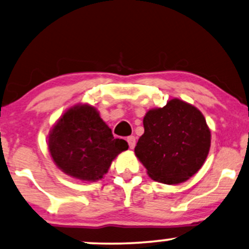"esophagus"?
<instances>
[{
	"instance_id": "1",
	"label": "esophagus",
	"mask_w": 249,
	"mask_h": 249,
	"mask_svg": "<svg viewBox=\"0 0 249 249\" xmlns=\"http://www.w3.org/2000/svg\"><path fill=\"white\" fill-rule=\"evenodd\" d=\"M127 143H128V145H130L131 149H133L135 147V138L133 137V135L127 138Z\"/></svg>"
}]
</instances>
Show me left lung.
<instances>
[{
    "instance_id": "8db88e82",
    "label": "left lung",
    "mask_w": 249,
    "mask_h": 249,
    "mask_svg": "<svg viewBox=\"0 0 249 249\" xmlns=\"http://www.w3.org/2000/svg\"><path fill=\"white\" fill-rule=\"evenodd\" d=\"M144 133L134 152L154 181L178 184L195 175L206 160L211 131L199 109L180 99L150 109Z\"/></svg>"
}]
</instances>
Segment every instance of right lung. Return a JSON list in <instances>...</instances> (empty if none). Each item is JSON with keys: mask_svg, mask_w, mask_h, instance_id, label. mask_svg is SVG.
Wrapping results in <instances>:
<instances>
[{"mask_svg": "<svg viewBox=\"0 0 249 249\" xmlns=\"http://www.w3.org/2000/svg\"><path fill=\"white\" fill-rule=\"evenodd\" d=\"M49 151L55 165L81 181L104 178L111 161L127 150V142L115 139L108 125L90 105H75L53 125Z\"/></svg>", "mask_w": 249, "mask_h": 249, "instance_id": "add662e5", "label": "right lung"}]
</instances>
